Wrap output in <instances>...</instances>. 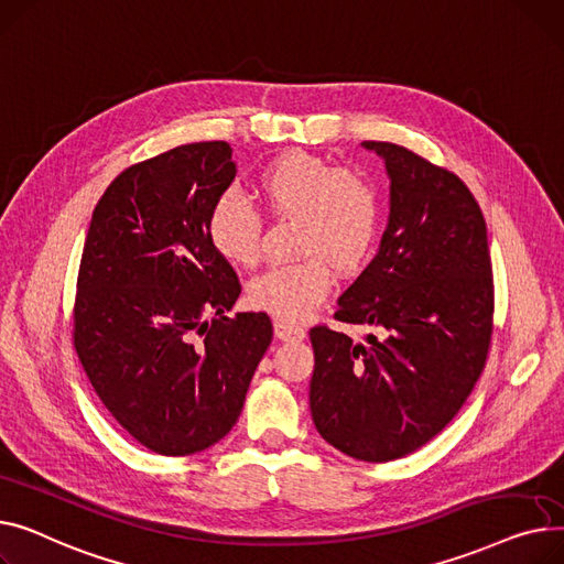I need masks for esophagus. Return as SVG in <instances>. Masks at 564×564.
<instances>
[{
    "mask_svg": "<svg viewBox=\"0 0 564 564\" xmlns=\"http://www.w3.org/2000/svg\"><path fill=\"white\" fill-rule=\"evenodd\" d=\"M275 329V337L282 339V341H303L305 339V327H297V325H291L286 321H275L273 325Z\"/></svg>",
    "mask_w": 564,
    "mask_h": 564,
    "instance_id": "obj_1",
    "label": "esophagus"
}]
</instances>
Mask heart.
Masks as SVG:
<instances>
[{
    "instance_id": "heart-1",
    "label": "heart",
    "mask_w": 564,
    "mask_h": 564,
    "mask_svg": "<svg viewBox=\"0 0 564 564\" xmlns=\"http://www.w3.org/2000/svg\"><path fill=\"white\" fill-rule=\"evenodd\" d=\"M252 188L271 214L297 218L293 252L301 259L252 278L248 297L282 321H303L333 289V269L348 275L367 263L380 229L378 188L367 175L303 150L263 165ZM207 239L225 261L254 267L261 216L239 193L227 191L209 209Z\"/></svg>"
}]
</instances>
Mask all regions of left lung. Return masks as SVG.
I'll return each mask as SVG.
<instances>
[{
    "instance_id": "left-lung-1",
    "label": "left lung",
    "mask_w": 564,
    "mask_h": 564,
    "mask_svg": "<svg viewBox=\"0 0 564 564\" xmlns=\"http://www.w3.org/2000/svg\"><path fill=\"white\" fill-rule=\"evenodd\" d=\"M361 145L384 159L389 223L335 318L376 335L355 344L327 325L310 329V408L327 444L389 462L440 435L467 403L489 352L494 280L487 225L467 184L403 145Z\"/></svg>"
}]
</instances>
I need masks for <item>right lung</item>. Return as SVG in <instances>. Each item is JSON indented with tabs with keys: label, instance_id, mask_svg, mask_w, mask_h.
<instances>
[{
	"label": "right lung",
	"instance_id": "add662e5",
	"mask_svg": "<svg viewBox=\"0 0 564 564\" xmlns=\"http://www.w3.org/2000/svg\"><path fill=\"white\" fill-rule=\"evenodd\" d=\"M235 175L225 141L129 165L86 235L75 350L111 416L159 455H193L235 427L273 339L263 312L225 316L241 284L212 248L207 216Z\"/></svg>",
	"mask_w": 564,
	"mask_h": 564
}]
</instances>
